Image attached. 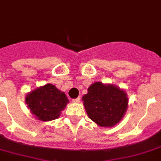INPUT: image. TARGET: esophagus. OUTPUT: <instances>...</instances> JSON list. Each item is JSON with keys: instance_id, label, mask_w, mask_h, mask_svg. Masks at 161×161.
Segmentation results:
<instances>
[{"instance_id": "obj_1", "label": "esophagus", "mask_w": 161, "mask_h": 161, "mask_svg": "<svg viewBox=\"0 0 161 161\" xmlns=\"http://www.w3.org/2000/svg\"><path fill=\"white\" fill-rule=\"evenodd\" d=\"M72 102H73L74 103H78L80 102V97L75 98V99H73V100H72Z\"/></svg>"}]
</instances>
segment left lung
I'll return each mask as SVG.
<instances>
[{
    "mask_svg": "<svg viewBox=\"0 0 161 161\" xmlns=\"http://www.w3.org/2000/svg\"><path fill=\"white\" fill-rule=\"evenodd\" d=\"M82 100L89 118L100 127L117 124L128 108L127 93L117 86L101 82L91 84Z\"/></svg>",
    "mask_w": 161,
    "mask_h": 161,
    "instance_id": "8db88e82",
    "label": "left lung"
}]
</instances>
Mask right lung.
<instances>
[{"label": "right lung", "mask_w": 161, "mask_h": 161, "mask_svg": "<svg viewBox=\"0 0 161 161\" xmlns=\"http://www.w3.org/2000/svg\"><path fill=\"white\" fill-rule=\"evenodd\" d=\"M26 103L38 120L48 121L59 117L69 100L53 84H47L29 92L26 95Z\"/></svg>", "instance_id": "right-lung-1"}]
</instances>
